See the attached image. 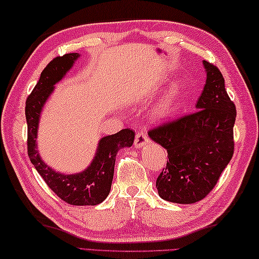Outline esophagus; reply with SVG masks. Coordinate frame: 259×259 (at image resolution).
Segmentation results:
<instances>
[{
    "label": "esophagus",
    "instance_id": "obj_1",
    "mask_svg": "<svg viewBox=\"0 0 259 259\" xmlns=\"http://www.w3.org/2000/svg\"><path fill=\"white\" fill-rule=\"evenodd\" d=\"M148 141H149V138H148L147 133L143 132V131H141V132L137 133V137H135V140H134V146L137 148H141Z\"/></svg>",
    "mask_w": 259,
    "mask_h": 259
}]
</instances>
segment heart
Instances as JSON below:
<instances>
[{
  "instance_id": "obj_1",
  "label": "heart",
  "mask_w": 259,
  "mask_h": 259,
  "mask_svg": "<svg viewBox=\"0 0 259 259\" xmlns=\"http://www.w3.org/2000/svg\"><path fill=\"white\" fill-rule=\"evenodd\" d=\"M180 90H181V85L180 83H178V81H175V83L170 85V88L168 89V92L166 94L165 100L161 102L160 106L158 107L157 110L155 111L156 117L165 118L169 115L171 111V108H173L174 101L176 100V98L179 97Z\"/></svg>"
}]
</instances>
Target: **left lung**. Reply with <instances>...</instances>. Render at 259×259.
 I'll list each match as a JSON object with an SVG mask.
<instances>
[{
  "label": "left lung",
  "mask_w": 259,
  "mask_h": 259,
  "mask_svg": "<svg viewBox=\"0 0 259 259\" xmlns=\"http://www.w3.org/2000/svg\"><path fill=\"white\" fill-rule=\"evenodd\" d=\"M207 79L196 111L149 131L168 153L166 168L156 181L160 198L194 203L208 196L234 152L237 109L225 90L219 68L202 61Z\"/></svg>",
  "instance_id": "left-lung-1"
}]
</instances>
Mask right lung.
I'll return each mask as SVG.
<instances>
[{
	"label": "right lung",
	"instance_id": "add662e5",
	"mask_svg": "<svg viewBox=\"0 0 259 259\" xmlns=\"http://www.w3.org/2000/svg\"><path fill=\"white\" fill-rule=\"evenodd\" d=\"M78 58V53H67L54 58L44 68L37 84L27 98V150L31 164L61 200L74 206H95L101 203L110 192L116 155L119 149L132 146L135 137L133 130L125 128L102 138L93 161L84 171L77 174L66 175L54 171L42 160L36 149L37 127L44 103L53 92L54 84L62 79Z\"/></svg>",
	"mask_w": 259,
	"mask_h": 259
}]
</instances>
